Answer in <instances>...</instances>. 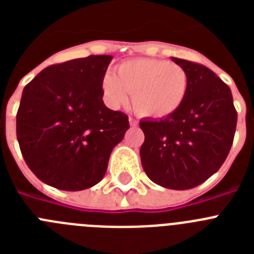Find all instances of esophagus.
Wrapping results in <instances>:
<instances>
[{
  "mask_svg": "<svg viewBox=\"0 0 254 254\" xmlns=\"http://www.w3.org/2000/svg\"><path fill=\"white\" fill-rule=\"evenodd\" d=\"M128 122H129V126H132V127H136V126L138 125V122L134 118H132V117H129L128 118Z\"/></svg>",
  "mask_w": 254,
  "mask_h": 254,
  "instance_id": "1",
  "label": "esophagus"
}]
</instances>
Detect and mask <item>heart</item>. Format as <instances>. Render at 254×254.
<instances>
[{
    "label": "heart",
    "instance_id": "heart-1",
    "mask_svg": "<svg viewBox=\"0 0 254 254\" xmlns=\"http://www.w3.org/2000/svg\"><path fill=\"white\" fill-rule=\"evenodd\" d=\"M190 87V77L185 68L163 60L136 58L118 64L116 76L107 73L102 89L111 107L128 102L140 116L160 120L176 113L182 107Z\"/></svg>",
    "mask_w": 254,
    "mask_h": 254
}]
</instances>
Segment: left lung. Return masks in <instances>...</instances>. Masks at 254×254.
<instances>
[{"label":"left lung","instance_id":"8db88e82","mask_svg":"<svg viewBox=\"0 0 254 254\" xmlns=\"http://www.w3.org/2000/svg\"><path fill=\"white\" fill-rule=\"evenodd\" d=\"M187 71L182 107L161 120H142L140 149L145 173L169 190H190L220 169L233 145L238 114L230 87L203 64L172 57Z\"/></svg>","mask_w":254,"mask_h":254}]
</instances>
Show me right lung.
<instances>
[{
  "instance_id": "add662e5",
  "label": "right lung",
  "mask_w": 254,
  "mask_h": 254,
  "mask_svg": "<svg viewBox=\"0 0 254 254\" xmlns=\"http://www.w3.org/2000/svg\"><path fill=\"white\" fill-rule=\"evenodd\" d=\"M112 56L52 64L22 90L16 136L22 158L46 185L82 190L99 183L129 128L128 117L103 102Z\"/></svg>"
}]
</instances>
